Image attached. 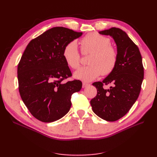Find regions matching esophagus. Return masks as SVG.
Segmentation results:
<instances>
[{
    "label": "esophagus",
    "mask_w": 157,
    "mask_h": 157,
    "mask_svg": "<svg viewBox=\"0 0 157 157\" xmlns=\"http://www.w3.org/2000/svg\"><path fill=\"white\" fill-rule=\"evenodd\" d=\"M90 84L86 83V82H82V88H86L88 86H89Z\"/></svg>",
    "instance_id": "obj_1"
}]
</instances>
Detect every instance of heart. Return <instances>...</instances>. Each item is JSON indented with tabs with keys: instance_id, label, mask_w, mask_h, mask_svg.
Instances as JSON below:
<instances>
[{
	"instance_id": "1",
	"label": "heart",
	"mask_w": 157,
	"mask_h": 157,
	"mask_svg": "<svg viewBox=\"0 0 157 157\" xmlns=\"http://www.w3.org/2000/svg\"><path fill=\"white\" fill-rule=\"evenodd\" d=\"M83 54L91 53L88 61L89 65L79 69L74 73V77L84 82H90L101 74L108 75L115 69L118 60V52L111 45L109 38L97 33H88L80 40ZM66 63L73 69H78L81 62V55L77 42L71 41L63 50Z\"/></svg>"
}]
</instances>
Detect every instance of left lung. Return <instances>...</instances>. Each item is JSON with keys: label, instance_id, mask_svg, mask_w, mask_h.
Instances as JSON below:
<instances>
[{"label": "left lung", "instance_id": "8db88e82", "mask_svg": "<svg viewBox=\"0 0 157 157\" xmlns=\"http://www.w3.org/2000/svg\"><path fill=\"white\" fill-rule=\"evenodd\" d=\"M110 35L117 46L118 60L115 69L101 82L92 84L97 89L96 96L90 104L94 113L107 121H116L130 111L138 98L144 79L142 58L137 46L119 28L99 32ZM111 83L107 90L103 86Z\"/></svg>", "mask_w": 157, "mask_h": 157}]
</instances>
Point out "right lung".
Listing matches in <instances>:
<instances>
[{"instance_id": "add662e5", "label": "right lung", "mask_w": 157, "mask_h": 157, "mask_svg": "<svg viewBox=\"0 0 157 157\" xmlns=\"http://www.w3.org/2000/svg\"><path fill=\"white\" fill-rule=\"evenodd\" d=\"M82 35L56 27L31 40L17 66L19 92L31 115L51 122L62 118L71 106V96L82 88V82L63 80L72 76L63 57L65 46Z\"/></svg>"}]
</instances>
